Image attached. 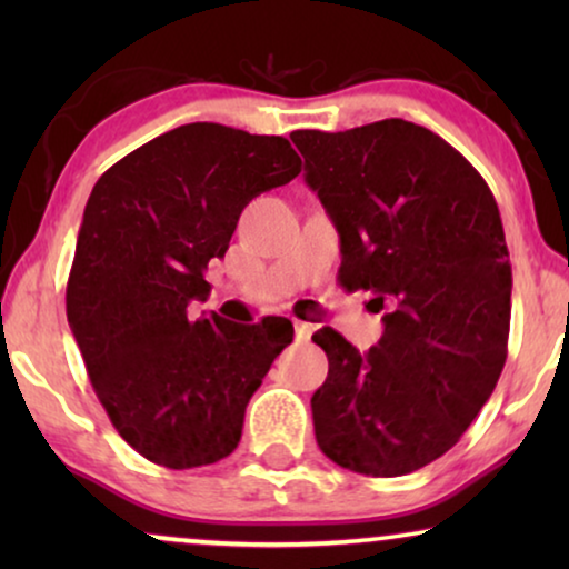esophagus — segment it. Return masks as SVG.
Wrapping results in <instances>:
<instances>
[{
    "mask_svg": "<svg viewBox=\"0 0 569 569\" xmlns=\"http://www.w3.org/2000/svg\"><path fill=\"white\" fill-rule=\"evenodd\" d=\"M313 331H316L313 323H308V321H295V337H298V341H308L310 333H313Z\"/></svg>",
    "mask_w": 569,
    "mask_h": 569,
    "instance_id": "34e87169",
    "label": "esophagus"
}]
</instances>
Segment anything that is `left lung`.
<instances>
[{
	"instance_id": "obj_1",
	"label": "left lung",
	"mask_w": 569,
	"mask_h": 569,
	"mask_svg": "<svg viewBox=\"0 0 569 569\" xmlns=\"http://www.w3.org/2000/svg\"><path fill=\"white\" fill-rule=\"evenodd\" d=\"M306 183L341 243V277L393 302L368 352L323 326L329 376L310 399L318 448L341 469L403 477L458 442L508 357L512 271L497 201L430 129L383 119L295 131Z\"/></svg>"
}]
</instances>
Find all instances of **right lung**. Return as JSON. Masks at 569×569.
I'll return each instance as SVG.
<instances>
[{
	"label": "right lung",
	"instance_id": "right-lung-1",
	"mask_svg": "<svg viewBox=\"0 0 569 569\" xmlns=\"http://www.w3.org/2000/svg\"><path fill=\"white\" fill-rule=\"evenodd\" d=\"M284 137L186 123L108 168L84 207L67 321L123 440L166 469L238 448L246 407L292 341L287 318L193 316L251 199L300 173Z\"/></svg>",
	"mask_w": 569,
	"mask_h": 569
}]
</instances>
